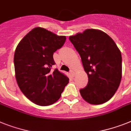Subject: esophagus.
Listing matches in <instances>:
<instances>
[{
  "label": "esophagus",
  "mask_w": 131,
  "mask_h": 131,
  "mask_svg": "<svg viewBox=\"0 0 131 131\" xmlns=\"http://www.w3.org/2000/svg\"><path fill=\"white\" fill-rule=\"evenodd\" d=\"M70 73H71V75H72V77H74V76L75 75V72H74V71H73V70H71V71H70Z\"/></svg>",
  "instance_id": "esophagus-1"
}]
</instances>
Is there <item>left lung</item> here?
Segmentation results:
<instances>
[{"instance_id":"1","label":"left lung","mask_w":131,"mask_h":131,"mask_svg":"<svg viewBox=\"0 0 131 131\" xmlns=\"http://www.w3.org/2000/svg\"><path fill=\"white\" fill-rule=\"evenodd\" d=\"M81 56L89 78L81 89L83 99L92 105L110 100L118 89L122 78V56L114 40L104 32L86 29L69 37Z\"/></svg>"}]
</instances>
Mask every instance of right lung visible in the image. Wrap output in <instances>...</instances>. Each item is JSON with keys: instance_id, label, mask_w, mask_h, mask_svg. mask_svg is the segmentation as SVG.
<instances>
[{"instance_id": "1", "label": "right lung", "mask_w": 131, "mask_h": 131, "mask_svg": "<svg viewBox=\"0 0 131 131\" xmlns=\"http://www.w3.org/2000/svg\"><path fill=\"white\" fill-rule=\"evenodd\" d=\"M65 36L36 27L24 37L15 50V77L22 93L32 103L49 106L60 99L69 79L57 69L53 53L60 49Z\"/></svg>"}]
</instances>
